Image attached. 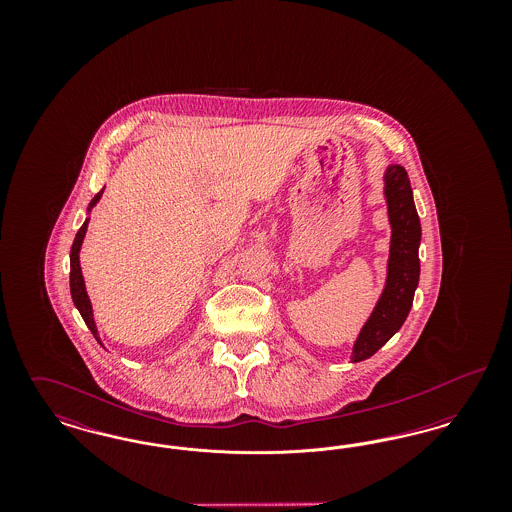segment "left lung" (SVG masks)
I'll use <instances>...</instances> for the list:
<instances>
[{
  "instance_id": "obj_1",
  "label": "left lung",
  "mask_w": 512,
  "mask_h": 512,
  "mask_svg": "<svg viewBox=\"0 0 512 512\" xmlns=\"http://www.w3.org/2000/svg\"><path fill=\"white\" fill-rule=\"evenodd\" d=\"M391 240L386 286L372 315L355 340L351 363L372 357L403 326L413 307L414 290L420 276V219L414 207L409 174L401 165H390L384 174Z\"/></svg>"
}]
</instances>
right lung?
<instances>
[{
    "label": "right lung",
    "instance_id": "obj_1",
    "mask_svg": "<svg viewBox=\"0 0 512 512\" xmlns=\"http://www.w3.org/2000/svg\"><path fill=\"white\" fill-rule=\"evenodd\" d=\"M101 194H103V190L98 192L96 197L90 201L88 211H92V207L101 199ZM88 222H90V219L84 220V224L76 232V238H74L73 247H71V295H73L74 305H76L78 313L84 318V322L90 328V332L94 334V338L99 341L98 328H96L94 313H92V303H90L88 293H86L84 278H82V268H80V257H78L80 247H82V242H84V236H86V230H88Z\"/></svg>",
    "mask_w": 512,
    "mask_h": 512
}]
</instances>
